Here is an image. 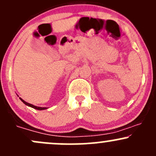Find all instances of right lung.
Listing matches in <instances>:
<instances>
[{
  "label": "right lung",
  "instance_id": "obj_1",
  "mask_svg": "<svg viewBox=\"0 0 156 156\" xmlns=\"http://www.w3.org/2000/svg\"><path fill=\"white\" fill-rule=\"evenodd\" d=\"M19 99H20L21 100H22V101H23V103H24V104H25L26 105H27V106H30V107H31V108H34V109H37V110H45V109H47L46 108H42V107H37V106H35V105H31V104H30V103H27V102H26L25 101H24V100H23L22 99H21V98H19Z\"/></svg>",
  "mask_w": 156,
  "mask_h": 156
}]
</instances>
